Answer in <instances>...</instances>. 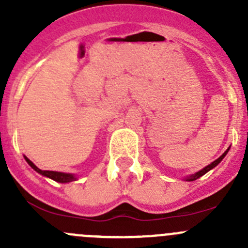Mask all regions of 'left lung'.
<instances>
[{
	"instance_id": "obj_1",
	"label": "left lung",
	"mask_w": 248,
	"mask_h": 248,
	"mask_svg": "<svg viewBox=\"0 0 248 248\" xmlns=\"http://www.w3.org/2000/svg\"><path fill=\"white\" fill-rule=\"evenodd\" d=\"M229 149H231V147H228V149H227V151L224 152L223 155H222L221 157H218V158L216 159V161H214L212 162V163H210L209 166H206L205 167V168H202V170H199V171H197V172H194V174H192V175H189V176H187V177H185V180H186V181H194V180H197V179H199V177L201 176H202V175L204 174H206L207 171H210L211 170V169H214L215 167L217 166V164H219V162L222 161V159L224 158V157H226V155L228 154V151H229Z\"/></svg>"
}]
</instances>
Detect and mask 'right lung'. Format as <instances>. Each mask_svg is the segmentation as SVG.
Returning <instances> with one entry per match:
<instances>
[{"mask_svg":"<svg viewBox=\"0 0 248 248\" xmlns=\"http://www.w3.org/2000/svg\"><path fill=\"white\" fill-rule=\"evenodd\" d=\"M25 157V161L29 163V166L31 167L33 170H36L38 174L43 175V176L46 177H49V179L54 180V181L56 182H60V184H68V182H72V181H77L78 177L76 176L74 174H71V172H61V171H51V170H42V169H39L38 167L36 166V164L33 163V162L30 161L29 158H27L26 156Z\"/></svg>","mask_w":248,"mask_h":248,"instance_id":"obj_1","label":"right lung"}]
</instances>
